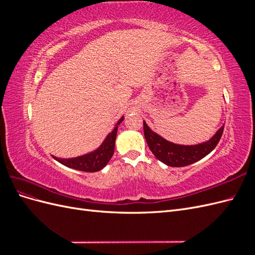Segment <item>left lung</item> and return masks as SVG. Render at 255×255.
<instances>
[{
	"mask_svg": "<svg viewBox=\"0 0 255 255\" xmlns=\"http://www.w3.org/2000/svg\"><path fill=\"white\" fill-rule=\"evenodd\" d=\"M223 128H225V125L216 132L210 140L198 144L185 145L166 140L157 133L153 132L145 121H143L144 138L150 150L161 163L170 167H184L205 157L219 142Z\"/></svg>",
	"mask_w": 255,
	"mask_h": 255,
	"instance_id": "obj_1",
	"label": "left lung"
}]
</instances>
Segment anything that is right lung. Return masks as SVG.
<instances>
[{"label": "right lung", "instance_id": "add662e5", "mask_svg": "<svg viewBox=\"0 0 255 255\" xmlns=\"http://www.w3.org/2000/svg\"><path fill=\"white\" fill-rule=\"evenodd\" d=\"M125 117H122L116 123V126L112 132L106 136L104 141L101 143L98 149L95 151L89 152L84 155L72 157V158H59L55 157L57 161L60 164H63L66 167L76 169V170L85 171V172H97L99 170L103 169L107 163L111 160L114 151H115V141L116 136H117V130L120 123L123 121Z\"/></svg>", "mask_w": 255, "mask_h": 255}]
</instances>
